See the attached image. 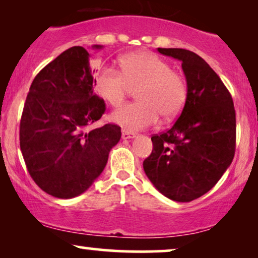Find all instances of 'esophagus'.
<instances>
[{
	"instance_id": "1",
	"label": "esophagus",
	"mask_w": 258,
	"mask_h": 258,
	"mask_svg": "<svg viewBox=\"0 0 258 258\" xmlns=\"http://www.w3.org/2000/svg\"><path fill=\"white\" fill-rule=\"evenodd\" d=\"M135 133L132 132H126V130H122V139L123 140H129V139H134L135 137Z\"/></svg>"
}]
</instances>
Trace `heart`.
<instances>
[{
    "label": "heart",
    "instance_id": "obj_1",
    "mask_svg": "<svg viewBox=\"0 0 258 258\" xmlns=\"http://www.w3.org/2000/svg\"><path fill=\"white\" fill-rule=\"evenodd\" d=\"M121 72L102 66L94 74V87L101 98L112 107L137 89V102L117 109L111 118L124 130L136 132L155 124L158 115L171 118L184 107L188 87L182 74L160 56L149 51L132 52L119 61Z\"/></svg>",
    "mask_w": 258,
    "mask_h": 258
}]
</instances>
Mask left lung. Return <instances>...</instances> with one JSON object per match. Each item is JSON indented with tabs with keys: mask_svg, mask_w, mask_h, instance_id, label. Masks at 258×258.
Returning <instances> with one entry per match:
<instances>
[{
	"mask_svg": "<svg viewBox=\"0 0 258 258\" xmlns=\"http://www.w3.org/2000/svg\"><path fill=\"white\" fill-rule=\"evenodd\" d=\"M182 62L188 96L177 121L153 135V151L143 162L158 191L176 202H190L209 191L231 164L236 148V114L227 87L195 52L157 48Z\"/></svg>",
	"mask_w": 258,
	"mask_h": 258,
	"instance_id": "obj_1",
	"label": "left lung"
}]
</instances>
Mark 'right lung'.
<instances>
[{
  "label": "right lung",
  "instance_id": "obj_1",
  "mask_svg": "<svg viewBox=\"0 0 258 258\" xmlns=\"http://www.w3.org/2000/svg\"><path fill=\"white\" fill-rule=\"evenodd\" d=\"M89 58L83 47H72L45 66L31 83L21 117L20 147L28 172L57 199L86 191L121 139V128L111 123L87 132L105 111L103 98L94 91Z\"/></svg>",
  "mask_w": 258,
  "mask_h": 258
}]
</instances>
